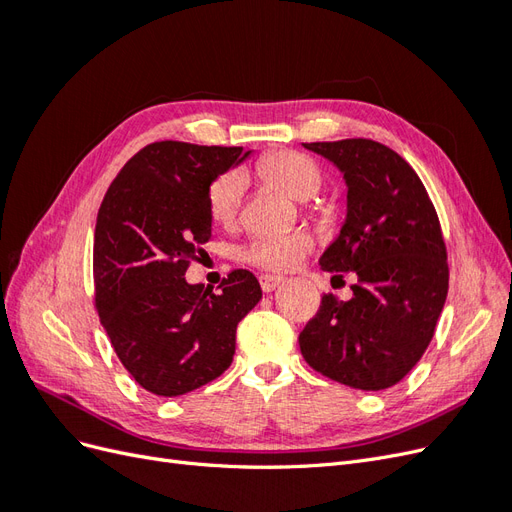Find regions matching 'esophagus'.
<instances>
[{"mask_svg": "<svg viewBox=\"0 0 512 512\" xmlns=\"http://www.w3.org/2000/svg\"><path fill=\"white\" fill-rule=\"evenodd\" d=\"M258 280H260V288L265 292H273L277 286L284 282L282 277H277V275H260Z\"/></svg>", "mask_w": 512, "mask_h": 512, "instance_id": "1", "label": "esophagus"}]
</instances>
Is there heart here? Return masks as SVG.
<instances>
[{
	"label": "heart",
	"instance_id": "1",
	"mask_svg": "<svg viewBox=\"0 0 512 512\" xmlns=\"http://www.w3.org/2000/svg\"><path fill=\"white\" fill-rule=\"evenodd\" d=\"M258 177L269 188L286 194L292 200L305 203L318 194L322 185V170L314 160L294 151H280L258 162ZM243 194V179L239 173L220 175L209 188V213L213 222L230 226L237 220ZM314 250V237L305 230L286 235H262L243 247L241 258L258 269L284 273Z\"/></svg>",
	"mask_w": 512,
	"mask_h": 512
}]
</instances>
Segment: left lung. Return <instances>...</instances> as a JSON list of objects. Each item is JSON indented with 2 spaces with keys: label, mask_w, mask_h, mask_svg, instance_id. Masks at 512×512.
Returning <instances> with one entry per match:
<instances>
[{
  "label": "left lung",
  "mask_w": 512,
  "mask_h": 512,
  "mask_svg": "<svg viewBox=\"0 0 512 512\" xmlns=\"http://www.w3.org/2000/svg\"><path fill=\"white\" fill-rule=\"evenodd\" d=\"M344 173L346 220L322 271L354 273L352 299L324 294L299 335L303 359L352 389L397 384L427 350L448 292L438 213L414 168L382 143H303ZM342 277V275H335Z\"/></svg>",
  "instance_id": "left-lung-1"
}]
</instances>
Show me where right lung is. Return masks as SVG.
I'll return each mask as SVG.
<instances>
[{
  "label": "right lung",
  "mask_w": 512,
  "mask_h": 512,
  "mask_svg": "<svg viewBox=\"0 0 512 512\" xmlns=\"http://www.w3.org/2000/svg\"><path fill=\"white\" fill-rule=\"evenodd\" d=\"M151 143L108 188L96 222V307L119 361L145 391L185 395L230 367L237 324L262 299L235 269L220 292L185 282L211 239L209 188L252 151Z\"/></svg>",
  "instance_id": "obj_1"
}]
</instances>
